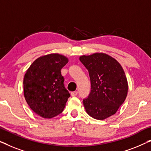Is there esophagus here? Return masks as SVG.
Listing matches in <instances>:
<instances>
[{
  "label": "esophagus",
  "instance_id": "esophagus-1",
  "mask_svg": "<svg viewBox=\"0 0 151 151\" xmlns=\"http://www.w3.org/2000/svg\"><path fill=\"white\" fill-rule=\"evenodd\" d=\"M77 95H78V92L77 91H73V92L71 93V96L72 97H75V96H77Z\"/></svg>",
  "mask_w": 151,
  "mask_h": 151
}]
</instances>
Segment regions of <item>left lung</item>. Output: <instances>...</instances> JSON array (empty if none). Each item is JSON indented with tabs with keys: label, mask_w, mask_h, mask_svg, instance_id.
Returning <instances> with one entry per match:
<instances>
[{
	"label": "left lung",
	"mask_w": 151,
	"mask_h": 151,
	"mask_svg": "<svg viewBox=\"0 0 151 151\" xmlns=\"http://www.w3.org/2000/svg\"><path fill=\"white\" fill-rule=\"evenodd\" d=\"M80 60L88 70L91 86L88 98L83 100L86 113L99 120L114 115L127 96L128 82L123 68L103 53L82 55Z\"/></svg>",
	"instance_id": "left-lung-1"
}]
</instances>
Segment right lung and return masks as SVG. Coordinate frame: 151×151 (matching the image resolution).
Instances as JSON below:
<instances>
[{
  "label": "right lung",
  "instance_id": "1",
  "mask_svg": "<svg viewBox=\"0 0 151 151\" xmlns=\"http://www.w3.org/2000/svg\"><path fill=\"white\" fill-rule=\"evenodd\" d=\"M68 62L65 55L51 53L37 58L27 70L24 98L32 110L43 118H52L63 112L70 97L61 75V69Z\"/></svg>",
  "mask_w": 151,
  "mask_h": 151
}]
</instances>
